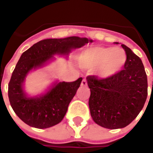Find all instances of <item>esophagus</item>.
I'll return each mask as SVG.
<instances>
[{
  "instance_id": "esophagus-1",
  "label": "esophagus",
  "mask_w": 153,
  "mask_h": 153,
  "mask_svg": "<svg viewBox=\"0 0 153 153\" xmlns=\"http://www.w3.org/2000/svg\"><path fill=\"white\" fill-rule=\"evenodd\" d=\"M87 84H88V83H87L86 79H83L82 80V83H81V85H82V86H87Z\"/></svg>"
}]
</instances>
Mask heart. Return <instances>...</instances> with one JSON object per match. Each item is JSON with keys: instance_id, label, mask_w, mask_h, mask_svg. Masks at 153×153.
Listing matches in <instances>:
<instances>
[{"instance_id": "heart-1", "label": "heart", "mask_w": 153, "mask_h": 153, "mask_svg": "<svg viewBox=\"0 0 153 153\" xmlns=\"http://www.w3.org/2000/svg\"><path fill=\"white\" fill-rule=\"evenodd\" d=\"M126 54L121 48L96 47L85 50L79 56V62L83 67L100 65V75L109 77L124 66Z\"/></svg>"}]
</instances>
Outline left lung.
<instances>
[{
	"label": "left lung",
	"instance_id": "1",
	"mask_svg": "<svg viewBox=\"0 0 153 153\" xmlns=\"http://www.w3.org/2000/svg\"><path fill=\"white\" fill-rule=\"evenodd\" d=\"M121 46L127 57L124 70L106 78L87 77L91 116L96 124L110 129L129 125L148 97V79L141 59L130 48Z\"/></svg>",
	"mask_w": 153,
	"mask_h": 153
}]
</instances>
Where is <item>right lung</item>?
<instances>
[{
    "instance_id": "right-lung-1",
    "label": "right lung",
    "mask_w": 153,
    "mask_h": 153,
    "mask_svg": "<svg viewBox=\"0 0 153 153\" xmlns=\"http://www.w3.org/2000/svg\"><path fill=\"white\" fill-rule=\"evenodd\" d=\"M92 42L79 37L44 39L22 54L8 85L10 103L19 118L38 128H49L63 120L83 79L74 82H57L42 96L28 97L23 88L25 77L33 69L43 66L54 55L68 56L71 50Z\"/></svg>"
}]
</instances>
